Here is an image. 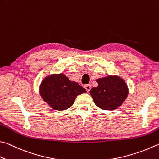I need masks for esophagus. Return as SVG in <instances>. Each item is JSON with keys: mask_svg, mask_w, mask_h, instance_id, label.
<instances>
[{"mask_svg": "<svg viewBox=\"0 0 159 159\" xmlns=\"http://www.w3.org/2000/svg\"><path fill=\"white\" fill-rule=\"evenodd\" d=\"M85 88L86 89V91H87V92H89L91 89V85H85Z\"/></svg>", "mask_w": 159, "mask_h": 159, "instance_id": "esophagus-1", "label": "esophagus"}]
</instances>
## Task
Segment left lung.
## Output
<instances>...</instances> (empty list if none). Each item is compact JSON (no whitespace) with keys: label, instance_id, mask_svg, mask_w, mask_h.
<instances>
[{"label":"left lung","instance_id":"left-lung-1","mask_svg":"<svg viewBox=\"0 0 159 159\" xmlns=\"http://www.w3.org/2000/svg\"><path fill=\"white\" fill-rule=\"evenodd\" d=\"M98 86L89 91L97 106L103 110H115L122 104L129 94L128 87L119 76H108L97 80Z\"/></svg>","mask_w":159,"mask_h":159}]
</instances>
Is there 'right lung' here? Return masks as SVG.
<instances>
[{"mask_svg": "<svg viewBox=\"0 0 159 159\" xmlns=\"http://www.w3.org/2000/svg\"><path fill=\"white\" fill-rule=\"evenodd\" d=\"M85 92V88L78 83L71 81L63 74L47 77L39 89L40 95L44 102L57 111L71 107L78 95Z\"/></svg>", "mask_w": 159, "mask_h": 159, "instance_id": "add662e5", "label": "right lung"}]
</instances>
